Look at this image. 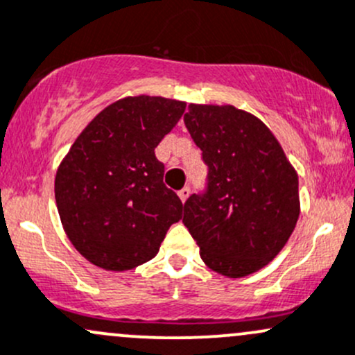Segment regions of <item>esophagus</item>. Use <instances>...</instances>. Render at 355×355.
<instances>
[{
	"label": "esophagus",
	"instance_id": "obj_1",
	"mask_svg": "<svg viewBox=\"0 0 355 355\" xmlns=\"http://www.w3.org/2000/svg\"><path fill=\"white\" fill-rule=\"evenodd\" d=\"M189 196H190V189L189 187H184L180 190V192H178V197H180L182 202H185V200L189 199Z\"/></svg>",
	"mask_w": 355,
	"mask_h": 355
}]
</instances>
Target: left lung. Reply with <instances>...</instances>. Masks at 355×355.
I'll return each instance as SVG.
<instances>
[{"label":"left lung","mask_w":355,"mask_h":355,"mask_svg":"<svg viewBox=\"0 0 355 355\" xmlns=\"http://www.w3.org/2000/svg\"><path fill=\"white\" fill-rule=\"evenodd\" d=\"M209 166L206 196H190L184 225L211 270L245 277L279 255L300 218V182L284 149L257 115L190 103L184 115Z\"/></svg>","instance_id":"1"}]
</instances>
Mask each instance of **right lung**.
<instances>
[{"instance_id":"obj_1","label":"right lung","mask_w":355,"mask_h":355,"mask_svg":"<svg viewBox=\"0 0 355 355\" xmlns=\"http://www.w3.org/2000/svg\"><path fill=\"white\" fill-rule=\"evenodd\" d=\"M185 102L134 95L95 115L55 171L62 230L93 266L125 272L155 259L182 219V200L165 187L155 148L180 121Z\"/></svg>"}]
</instances>
